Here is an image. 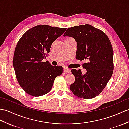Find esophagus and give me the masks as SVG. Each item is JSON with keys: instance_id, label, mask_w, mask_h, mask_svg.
<instances>
[{"instance_id": "1", "label": "esophagus", "mask_w": 129, "mask_h": 129, "mask_svg": "<svg viewBox=\"0 0 129 129\" xmlns=\"http://www.w3.org/2000/svg\"><path fill=\"white\" fill-rule=\"evenodd\" d=\"M64 71L66 72V73H70L71 70H70V69H68V68L65 67L64 69Z\"/></svg>"}]
</instances>
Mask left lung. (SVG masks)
Listing matches in <instances>:
<instances>
[{"label":"left lung","instance_id":"left-lung-1","mask_svg":"<svg viewBox=\"0 0 129 129\" xmlns=\"http://www.w3.org/2000/svg\"><path fill=\"white\" fill-rule=\"evenodd\" d=\"M73 37L77 42L76 58L86 60L82 65L87 73L72 69L75 81L70 91L81 98L97 96L105 88L113 73V49L105 33L90 25L74 26L67 29L64 36Z\"/></svg>","mask_w":129,"mask_h":129}]
</instances>
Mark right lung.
Segmentation results:
<instances>
[{
	"label": "right lung",
	"mask_w": 129,
	"mask_h": 129,
	"mask_svg": "<svg viewBox=\"0 0 129 129\" xmlns=\"http://www.w3.org/2000/svg\"><path fill=\"white\" fill-rule=\"evenodd\" d=\"M66 28L38 25L28 29L20 38L15 49L13 66L19 85L34 97L46 94L54 80L63 71L61 66H53L43 60L50 52L52 44Z\"/></svg>",
	"instance_id": "right-lung-1"
}]
</instances>
